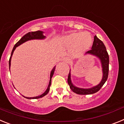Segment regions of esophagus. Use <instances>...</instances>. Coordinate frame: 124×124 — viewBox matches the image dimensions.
Listing matches in <instances>:
<instances>
[{
  "label": "esophagus",
  "mask_w": 124,
  "mask_h": 124,
  "mask_svg": "<svg viewBox=\"0 0 124 124\" xmlns=\"http://www.w3.org/2000/svg\"><path fill=\"white\" fill-rule=\"evenodd\" d=\"M63 61H64V62H66V63H71V60L69 58H64V59H63Z\"/></svg>",
  "instance_id": "1"
}]
</instances>
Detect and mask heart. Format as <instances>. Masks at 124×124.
Returning a JSON list of instances; mask_svg holds the SVG:
<instances>
[{
  "label": "heart",
  "instance_id": "b5f03b06",
  "mask_svg": "<svg viewBox=\"0 0 124 124\" xmlns=\"http://www.w3.org/2000/svg\"><path fill=\"white\" fill-rule=\"evenodd\" d=\"M64 42L68 46H74V55H80L88 50L93 43V38L90 33L74 32L66 36L63 38Z\"/></svg>",
  "mask_w": 124,
  "mask_h": 124
}]
</instances>
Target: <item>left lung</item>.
I'll return each instance as SVG.
<instances>
[{
  "instance_id": "1",
  "label": "left lung",
  "mask_w": 124,
  "mask_h": 124,
  "mask_svg": "<svg viewBox=\"0 0 124 124\" xmlns=\"http://www.w3.org/2000/svg\"><path fill=\"white\" fill-rule=\"evenodd\" d=\"M87 53L96 56L98 57L100 59L101 62L102 67V81H101V83L97 86H94V87H92V88H79V87H75L74 86H73V84H72L71 81V74H70V73H69L68 77V83L69 86H70V89L74 93H76L78 94L87 95L97 93L102 87L103 85L104 84V83L107 81V78H108L109 64V54H108V53H107V50H106L104 44L96 36H94V42H93L91 50L87 51L86 52V54H87Z\"/></svg>"
}]
</instances>
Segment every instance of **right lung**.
<instances>
[{"instance_id":"obj_1","label":"right lung","mask_w":124,"mask_h":124,"mask_svg":"<svg viewBox=\"0 0 124 124\" xmlns=\"http://www.w3.org/2000/svg\"><path fill=\"white\" fill-rule=\"evenodd\" d=\"M43 31H40V30H38V31H31V32H28V33H27L26 35L23 36V37H22V38L15 45V46H14V48H13L12 51V53H11V56L10 58L9 59V68L10 66V61H11V58H12V56L13 54V53H14V50L16 48V47H17L18 46L20 45L21 44H22L23 43L25 42V41H28V40H33V39H43V38H45V36L43 35ZM54 70H55V67L53 68L52 70H51V74H50V83H49V85L48 86V88L46 90V91L43 94H42L41 95L39 96H37V97H25V98H27V99H39V98H41V97H43L45 95H46L48 93L49 91H50V86H51V78H52L53 75L54 74Z\"/></svg>"}]
</instances>
